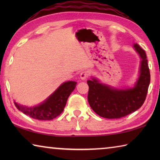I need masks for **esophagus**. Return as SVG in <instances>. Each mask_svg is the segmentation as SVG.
<instances>
[{
    "mask_svg": "<svg viewBox=\"0 0 160 160\" xmlns=\"http://www.w3.org/2000/svg\"><path fill=\"white\" fill-rule=\"evenodd\" d=\"M90 76V72L88 70H83L80 73V78L82 80H85Z\"/></svg>",
    "mask_w": 160,
    "mask_h": 160,
    "instance_id": "34e87169",
    "label": "esophagus"
}]
</instances>
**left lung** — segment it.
<instances>
[{"label":"left lung","instance_id":"obj_1","mask_svg":"<svg viewBox=\"0 0 160 160\" xmlns=\"http://www.w3.org/2000/svg\"><path fill=\"white\" fill-rule=\"evenodd\" d=\"M135 50L141 58L140 77L133 88L116 90L93 78L88 80V102L97 114L106 118H120L135 112L145 101L150 82L145 51L138 44Z\"/></svg>","mask_w":160,"mask_h":160}]
</instances>
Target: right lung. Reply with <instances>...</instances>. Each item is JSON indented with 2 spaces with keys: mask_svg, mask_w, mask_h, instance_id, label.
Wrapping results in <instances>:
<instances>
[{
  "mask_svg": "<svg viewBox=\"0 0 160 160\" xmlns=\"http://www.w3.org/2000/svg\"><path fill=\"white\" fill-rule=\"evenodd\" d=\"M76 82L68 81L59 87L42 104L34 107H24L14 102L18 110L38 120H52L63 112L68 98L76 87Z\"/></svg>",
  "mask_w": 160,
  "mask_h": 160,
  "instance_id": "add662e5",
  "label": "right lung"
}]
</instances>
